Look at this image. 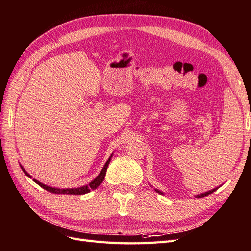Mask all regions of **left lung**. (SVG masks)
<instances>
[{
  "label": "left lung",
  "mask_w": 251,
  "mask_h": 251,
  "mask_svg": "<svg viewBox=\"0 0 251 251\" xmlns=\"http://www.w3.org/2000/svg\"><path fill=\"white\" fill-rule=\"evenodd\" d=\"M216 190H217V188H216V189H213V190H211V191L205 192V193H201V194L196 195V197H197V198H199V197H204V196H208L209 194H212V193H213V192H214V191H216ZM155 191H156V192H158L159 194H163V193H162L161 191H159V190H157V189H155Z\"/></svg>",
  "instance_id": "left-lung-1"
}]
</instances>
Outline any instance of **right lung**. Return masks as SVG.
Segmentation results:
<instances>
[{"instance_id": "obj_1", "label": "right lung", "mask_w": 251, "mask_h": 251, "mask_svg": "<svg viewBox=\"0 0 251 251\" xmlns=\"http://www.w3.org/2000/svg\"><path fill=\"white\" fill-rule=\"evenodd\" d=\"M112 155H113V153H112ZM112 155H111L110 157H109V159L107 160V162L105 163L104 168H102V170L100 171L99 176L96 177V178L94 179V180H92L91 182H90L89 184L83 185V187H81V188H74V189H57V188H52V187H49V185L43 184V183H41L40 181L36 180V179H33V180H34L37 184H39L40 187L43 188L44 190H47V191H49V192H50V193H54V194H71V195H82V194H86V193H89L90 191L95 190L102 181H104L105 176H106V172H107V168H108V164H109V162H110ZM20 166H21L22 171L25 173V175L30 177V175L28 174V173L23 169V166H22V165H20Z\"/></svg>"}]
</instances>
